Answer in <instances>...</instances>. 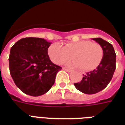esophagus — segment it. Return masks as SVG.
<instances>
[{
	"label": "esophagus",
	"mask_w": 125,
	"mask_h": 125,
	"mask_svg": "<svg viewBox=\"0 0 125 125\" xmlns=\"http://www.w3.org/2000/svg\"><path fill=\"white\" fill-rule=\"evenodd\" d=\"M63 70L66 71L67 72H71L72 71V70H70V69H68V68H63Z\"/></svg>",
	"instance_id": "esophagus-1"
}]
</instances>
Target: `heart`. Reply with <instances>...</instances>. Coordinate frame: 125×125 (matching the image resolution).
Listing matches in <instances>:
<instances>
[{"mask_svg": "<svg viewBox=\"0 0 125 125\" xmlns=\"http://www.w3.org/2000/svg\"><path fill=\"white\" fill-rule=\"evenodd\" d=\"M47 53L50 60L56 64H62L72 58L68 66L80 67L82 70L89 72L95 70L100 64L103 58V49L99 44L88 40L72 42L63 47L58 43L52 44Z\"/></svg>", "mask_w": 125, "mask_h": 125, "instance_id": "obj_1", "label": "heart"}]
</instances>
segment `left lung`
Here are the masks:
<instances>
[{
  "label": "left lung",
  "mask_w": 125,
  "mask_h": 125,
  "mask_svg": "<svg viewBox=\"0 0 125 125\" xmlns=\"http://www.w3.org/2000/svg\"><path fill=\"white\" fill-rule=\"evenodd\" d=\"M102 47L103 58L96 70L87 72L74 86L79 91L86 94H94L104 89L113 78L116 69V53L110 43L102 38H93Z\"/></svg>",
  "instance_id": "1"
}]
</instances>
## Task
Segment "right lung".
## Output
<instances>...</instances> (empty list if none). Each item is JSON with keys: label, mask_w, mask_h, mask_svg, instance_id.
I'll list each match as a JSON object with an SVG mask.
<instances>
[{"label": "right lung", "mask_w": 125, "mask_h": 125, "mask_svg": "<svg viewBox=\"0 0 125 125\" xmlns=\"http://www.w3.org/2000/svg\"><path fill=\"white\" fill-rule=\"evenodd\" d=\"M52 43L42 38L27 37L10 49L9 70L16 86L25 94L39 96L51 89L62 68L49 59L47 50Z\"/></svg>", "instance_id": "obj_1"}]
</instances>
